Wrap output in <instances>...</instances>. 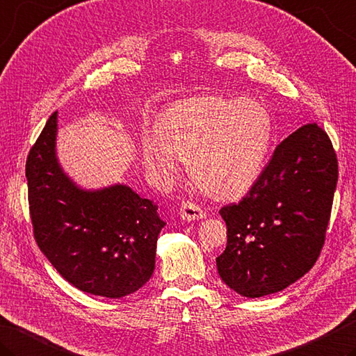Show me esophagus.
<instances>
[{"mask_svg":"<svg viewBox=\"0 0 356 356\" xmlns=\"http://www.w3.org/2000/svg\"><path fill=\"white\" fill-rule=\"evenodd\" d=\"M179 214H180V219L186 220V222L200 220V219L205 218V211L202 210L199 205L193 204V202H182Z\"/></svg>","mask_w":356,"mask_h":356,"instance_id":"34e87169","label":"esophagus"}]
</instances>
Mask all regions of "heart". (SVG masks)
I'll use <instances>...</instances> for the list:
<instances>
[{
	"instance_id": "heart-1",
	"label": "heart",
	"mask_w": 356,
	"mask_h": 356,
	"mask_svg": "<svg viewBox=\"0 0 356 356\" xmlns=\"http://www.w3.org/2000/svg\"><path fill=\"white\" fill-rule=\"evenodd\" d=\"M157 136L142 152L157 177L170 180L188 159L193 179L216 199H238L261 179L275 137L270 111L253 99L190 97L163 109Z\"/></svg>"
}]
</instances>
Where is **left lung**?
<instances>
[{
  "instance_id": "left-lung-1",
  "label": "left lung",
  "mask_w": 356,
  "mask_h": 356,
  "mask_svg": "<svg viewBox=\"0 0 356 356\" xmlns=\"http://www.w3.org/2000/svg\"><path fill=\"white\" fill-rule=\"evenodd\" d=\"M337 182V154L316 123L284 138L247 196L219 211L227 224V248L216 257L222 281L261 298L307 273L323 248Z\"/></svg>"
}]
</instances>
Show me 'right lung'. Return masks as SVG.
<instances>
[{
  "instance_id": "obj_1",
  "label": "right lung",
  "mask_w": 356,
  "mask_h": 356,
  "mask_svg": "<svg viewBox=\"0 0 356 356\" xmlns=\"http://www.w3.org/2000/svg\"><path fill=\"white\" fill-rule=\"evenodd\" d=\"M54 113L27 156L33 234L55 270L85 293L123 298L149 281L165 222L131 186L85 188L63 170Z\"/></svg>"
}]
</instances>
